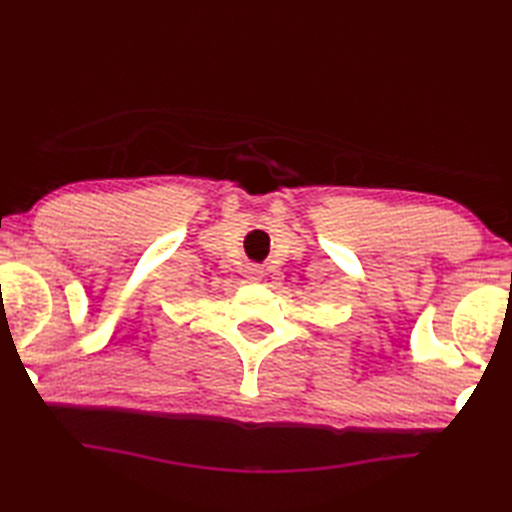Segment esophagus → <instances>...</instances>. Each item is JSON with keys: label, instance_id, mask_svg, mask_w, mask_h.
Masks as SVG:
<instances>
[{"label": "esophagus", "instance_id": "1", "mask_svg": "<svg viewBox=\"0 0 512 512\" xmlns=\"http://www.w3.org/2000/svg\"><path fill=\"white\" fill-rule=\"evenodd\" d=\"M264 277V268L259 266V264H250V266H246V279L248 281H259Z\"/></svg>", "mask_w": 512, "mask_h": 512}]
</instances>
